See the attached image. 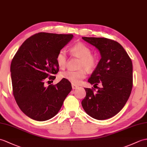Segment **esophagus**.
<instances>
[{
  "instance_id": "obj_1",
  "label": "esophagus",
  "mask_w": 147,
  "mask_h": 147,
  "mask_svg": "<svg viewBox=\"0 0 147 147\" xmlns=\"http://www.w3.org/2000/svg\"><path fill=\"white\" fill-rule=\"evenodd\" d=\"M78 88V86H76V85L72 84V88H73V90H76V89H77Z\"/></svg>"
}]
</instances>
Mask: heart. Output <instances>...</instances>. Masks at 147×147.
Masks as SVG:
<instances>
[{
	"instance_id": "1",
	"label": "heart",
	"mask_w": 147,
	"mask_h": 147,
	"mask_svg": "<svg viewBox=\"0 0 147 147\" xmlns=\"http://www.w3.org/2000/svg\"><path fill=\"white\" fill-rule=\"evenodd\" d=\"M71 53L73 56L81 59L79 66L80 70H67L60 73L63 79L66 80L73 84H79L86 76V69L89 71L94 70L98 63V56L96 54L91 53L90 47L83 42H78L71 47ZM57 63L61 68H65L67 63V57L66 51L61 49L56 56Z\"/></svg>"
}]
</instances>
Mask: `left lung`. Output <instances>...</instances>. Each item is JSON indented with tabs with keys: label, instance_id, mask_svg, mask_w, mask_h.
Wrapping results in <instances>:
<instances>
[{
	"label": "left lung",
	"instance_id": "left-lung-1",
	"mask_svg": "<svg viewBox=\"0 0 147 147\" xmlns=\"http://www.w3.org/2000/svg\"><path fill=\"white\" fill-rule=\"evenodd\" d=\"M100 51L101 58L88 82L102 84L95 92L85 88L86 95L81 102L88 115L96 120L110 118L127 103L133 87V65L130 57L120 44L105 37H83Z\"/></svg>",
	"mask_w": 147,
	"mask_h": 147
}]
</instances>
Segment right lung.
<instances>
[{
  "instance_id": "right-lung-1",
  "label": "right lung",
  "mask_w": 147,
  "mask_h": 147,
  "mask_svg": "<svg viewBox=\"0 0 147 147\" xmlns=\"http://www.w3.org/2000/svg\"><path fill=\"white\" fill-rule=\"evenodd\" d=\"M73 37V34L37 33L23 42L13 57L11 64L13 95L21 111L33 120L42 121L54 117L72 90L70 82L64 79L47 87L44 83L56 78L54 75L59 71L57 54Z\"/></svg>"
}]
</instances>
